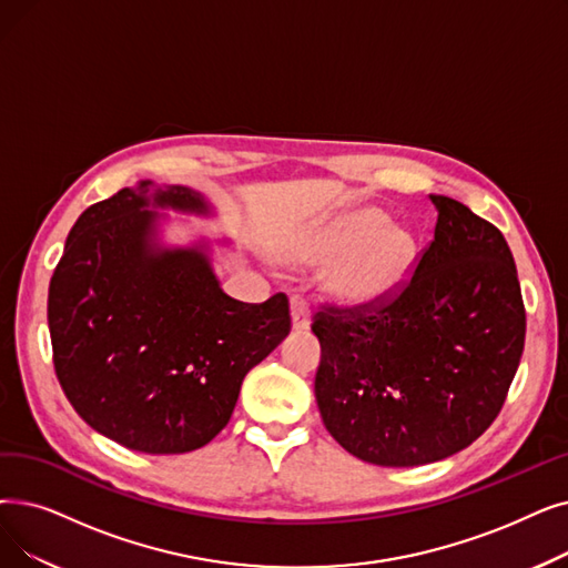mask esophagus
<instances>
[{
	"instance_id": "obj_1",
	"label": "esophagus",
	"mask_w": 568,
	"mask_h": 568,
	"mask_svg": "<svg viewBox=\"0 0 568 568\" xmlns=\"http://www.w3.org/2000/svg\"><path fill=\"white\" fill-rule=\"evenodd\" d=\"M311 327V308L302 297L292 300V329H308Z\"/></svg>"
}]
</instances>
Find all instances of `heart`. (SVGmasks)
<instances>
[{"instance_id": "obj_1", "label": "heart", "mask_w": 568, "mask_h": 568, "mask_svg": "<svg viewBox=\"0 0 568 568\" xmlns=\"http://www.w3.org/2000/svg\"><path fill=\"white\" fill-rule=\"evenodd\" d=\"M417 241L389 225L381 209H353L294 239L285 262L297 268L329 264L323 278L327 297L343 306L376 308L408 285L417 266Z\"/></svg>"}]
</instances>
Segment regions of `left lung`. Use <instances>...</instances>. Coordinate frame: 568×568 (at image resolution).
<instances>
[{
  "mask_svg": "<svg viewBox=\"0 0 568 568\" xmlns=\"http://www.w3.org/2000/svg\"><path fill=\"white\" fill-rule=\"evenodd\" d=\"M434 241L408 285L376 308L325 304L315 399L327 432L378 466H420L464 450L495 423L525 348L527 315L504 234L429 194Z\"/></svg>",
  "mask_w": 568,
  "mask_h": 568,
  "instance_id": "left-lung-1",
  "label": "left lung"
}]
</instances>
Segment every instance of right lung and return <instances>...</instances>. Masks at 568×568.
Wrapping results in <instances>:
<instances>
[{
    "label": "right lung",
    "mask_w": 568,
    "mask_h": 568,
    "mask_svg": "<svg viewBox=\"0 0 568 568\" xmlns=\"http://www.w3.org/2000/svg\"><path fill=\"white\" fill-rule=\"evenodd\" d=\"M122 187L81 213L48 287L58 381L83 420L148 455L206 446L239 389L290 334L283 292L262 304L220 290L204 245L160 248L148 206L209 213L202 194Z\"/></svg>",
    "instance_id": "add662e5"
}]
</instances>
